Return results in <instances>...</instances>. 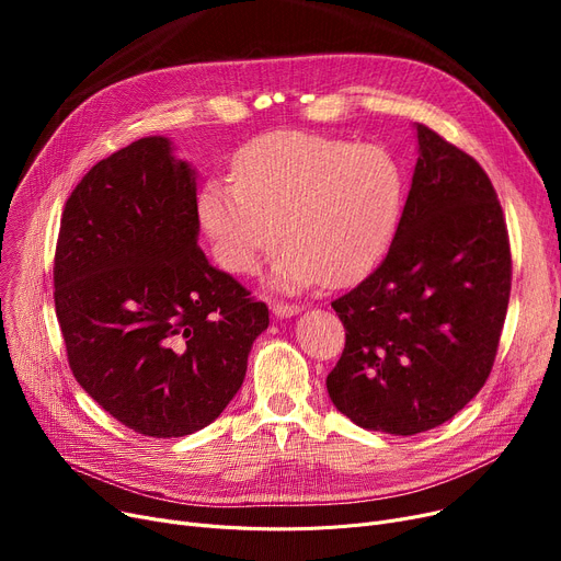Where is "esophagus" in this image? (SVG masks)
Segmentation results:
<instances>
[{
  "label": "esophagus",
  "instance_id": "1",
  "mask_svg": "<svg viewBox=\"0 0 561 561\" xmlns=\"http://www.w3.org/2000/svg\"><path fill=\"white\" fill-rule=\"evenodd\" d=\"M300 311V305H288V302H273V313L277 318H286V316H296Z\"/></svg>",
  "mask_w": 561,
  "mask_h": 561
}]
</instances>
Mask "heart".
<instances>
[{
  "mask_svg": "<svg viewBox=\"0 0 561 561\" xmlns=\"http://www.w3.org/2000/svg\"><path fill=\"white\" fill-rule=\"evenodd\" d=\"M402 197V170L385 147L282 129L236 154L233 180L202 186L199 218L233 275H254L284 239L277 288L343 286L387 252Z\"/></svg>",
  "mask_w": 561,
  "mask_h": 561,
  "instance_id": "heart-1",
  "label": "heart"
}]
</instances>
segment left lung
<instances>
[{
    "mask_svg": "<svg viewBox=\"0 0 561 561\" xmlns=\"http://www.w3.org/2000/svg\"><path fill=\"white\" fill-rule=\"evenodd\" d=\"M393 243L332 302L345 347L328 375L341 414L411 436L450 421L484 387L503 334L510 233L482 165L425 125Z\"/></svg>",
    "mask_w": 561,
    "mask_h": 561,
    "instance_id": "1",
    "label": "left lung"
}]
</instances>
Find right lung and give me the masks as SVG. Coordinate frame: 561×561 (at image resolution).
Returning a JSON list of instances; mask_svg holds the SVG:
<instances>
[{"mask_svg": "<svg viewBox=\"0 0 561 561\" xmlns=\"http://www.w3.org/2000/svg\"><path fill=\"white\" fill-rule=\"evenodd\" d=\"M195 172L161 136L102 159L70 193L54 307L75 379L142 436H186L241 389L268 307L197 245Z\"/></svg>", "mask_w": 561, "mask_h": 561, "instance_id": "1", "label": "right lung"}]
</instances>
